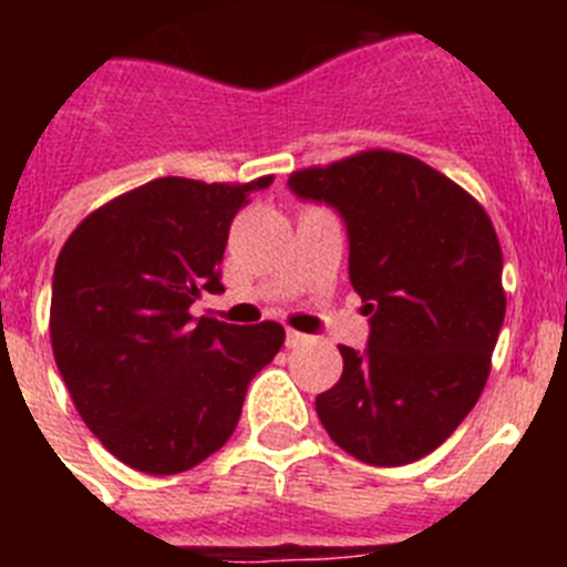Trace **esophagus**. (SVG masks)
<instances>
[{
  "label": "esophagus",
  "instance_id": "34e87169",
  "mask_svg": "<svg viewBox=\"0 0 567 567\" xmlns=\"http://www.w3.org/2000/svg\"><path fill=\"white\" fill-rule=\"evenodd\" d=\"M307 343H309V334L289 329V332H287V349H300V346H307Z\"/></svg>",
  "mask_w": 567,
  "mask_h": 567
}]
</instances>
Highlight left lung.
Instances as JSON below:
<instances>
[{
	"mask_svg": "<svg viewBox=\"0 0 567 567\" xmlns=\"http://www.w3.org/2000/svg\"><path fill=\"white\" fill-rule=\"evenodd\" d=\"M349 233V280L365 300L369 346H340L343 374L315 409L329 437L369 465L432 454L474 409L505 318L503 249L474 195L392 150L289 175Z\"/></svg>",
	"mask_w": 567,
	"mask_h": 567,
	"instance_id": "left-lung-1",
	"label": "left lung"
}]
</instances>
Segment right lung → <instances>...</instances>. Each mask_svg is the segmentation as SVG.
Returning a JSON list of instances; mask_svg holds the SVG:
<instances>
[{"instance_id":"obj_1","label":"right lung","mask_w":567,"mask_h":567,"mask_svg":"<svg viewBox=\"0 0 567 567\" xmlns=\"http://www.w3.org/2000/svg\"><path fill=\"white\" fill-rule=\"evenodd\" d=\"M155 178L102 204L53 272L50 346L84 425L144 474H182L235 432L247 385L284 346V327L193 318L221 287L229 224L255 189Z\"/></svg>"}]
</instances>
